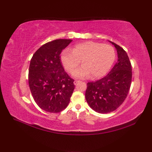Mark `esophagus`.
Wrapping results in <instances>:
<instances>
[{"label":"esophagus","mask_w":152,"mask_h":152,"mask_svg":"<svg viewBox=\"0 0 152 152\" xmlns=\"http://www.w3.org/2000/svg\"><path fill=\"white\" fill-rule=\"evenodd\" d=\"M80 81V80H75V81H74V85H76L77 84V83H79Z\"/></svg>","instance_id":"34e87169"}]
</instances>
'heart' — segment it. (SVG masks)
Wrapping results in <instances>:
<instances>
[{
  "label": "heart",
  "instance_id": "1",
  "mask_svg": "<svg viewBox=\"0 0 152 152\" xmlns=\"http://www.w3.org/2000/svg\"><path fill=\"white\" fill-rule=\"evenodd\" d=\"M115 58V50L110 45L94 42L76 44L72 50H64L61 56L63 65L67 72L72 73L82 61L83 66L73 73L76 78H92L104 76L110 69Z\"/></svg>",
  "mask_w": 152,
  "mask_h": 152
}]
</instances>
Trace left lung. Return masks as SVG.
<instances>
[{"label":"left lung","instance_id":"obj_1","mask_svg":"<svg viewBox=\"0 0 152 152\" xmlns=\"http://www.w3.org/2000/svg\"><path fill=\"white\" fill-rule=\"evenodd\" d=\"M118 59L110 72L101 80L87 83L86 99L93 110L107 114L124 102L132 81V67L127 53L116 44Z\"/></svg>","mask_w":152,"mask_h":152}]
</instances>
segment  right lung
Here are the masks:
<instances>
[{"instance_id": "right-lung-1", "label": "right lung", "mask_w": 152, "mask_h": 152, "mask_svg": "<svg viewBox=\"0 0 152 152\" xmlns=\"http://www.w3.org/2000/svg\"><path fill=\"white\" fill-rule=\"evenodd\" d=\"M57 39L42 46L31 58L28 85L35 102L46 112L58 113L66 108L74 89L64 71L60 54L72 42Z\"/></svg>"}]
</instances>
